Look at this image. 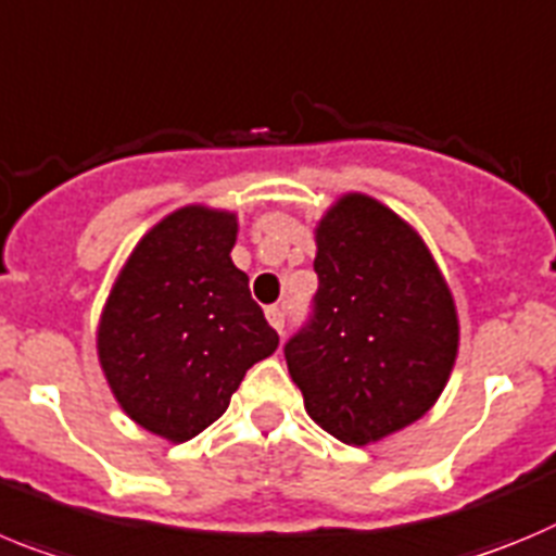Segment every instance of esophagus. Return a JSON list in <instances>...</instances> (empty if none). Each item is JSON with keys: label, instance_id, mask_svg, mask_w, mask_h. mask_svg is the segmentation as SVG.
I'll use <instances>...</instances> for the list:
<instances>
[{"label": "esophagus", "instance_id": "obj_1", "mask_svg": "<svg viewBox=\"0 0 556 556\" xmlns=\"http://www.w3.org/2000/svg\"><path fill=\"white\" fill-rule=\"evenodd\" d=\"M267 323L273 325L278 333H283V323H287V312H283L281 305H269L267 308Z\"/></svg>", "mask_w": 556, "mask_h": 556}]
</instances>
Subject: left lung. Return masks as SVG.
Instances as JSON below:
<instances>
[{"instance_id": "left-lung-1", "label": "left lung", "mask_w": 556, "mask_h": 556, "mask_svg": "<svg viewBox=\"0 0 556 556\" xmlns=\"http://www.w3.org/2000/svg\"><path fill=\"white\" fill-rule=\"evenodd\" d=\"M314 319L287 366L314 421L341 444H378L430 410L455 369L452 289L414 226L344 192L314 228Z\"/></svg>"}]
</instances>
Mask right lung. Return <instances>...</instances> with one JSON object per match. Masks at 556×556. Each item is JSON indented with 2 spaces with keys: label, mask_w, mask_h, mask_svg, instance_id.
I'll use <instances>...</instances> for the list:
<instances>
[{
  "label": "right lung",
  "mask_w": 556,
  "mask_h": 556,
  "mask_svg": "<svg viewBox=\"0 0 556 556\" xmlns=\"http://www.w3.org/2000/svg\"><path fill=\"white\" fill-rule=\"evenodd\" d=\"M237 212L190 203L142 233L96 328L112 396L135 425L185 444L226 414L244 371L278 348L231 262Z\"/></svg>",
  "instance_id": "1"
}]
</instances>
